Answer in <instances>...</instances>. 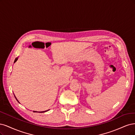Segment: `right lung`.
<instances>
[{
	"label": "right lung",
	"instance_id": "right-lung-1",
	"mask_svg": "<svg viewBox=\"0 0 135 135\" xmlns=\"http://www.w3.org/2000/svg\"><path fill=\"white\" fill-rule=\"evenodd\" d=\"M17 59H18V58H17L15 59V62H16L17 61ZM16 100H17V102H19L18 101V100L17 99V98H16ZM47 110H46V111H44V112H39V113H44V112H46V111H47ZM33 112H36V111L35 112V111H33Z\"/></svg>",
	"mask_w": 135,
	"mask_h": 135
}]
</instances>
